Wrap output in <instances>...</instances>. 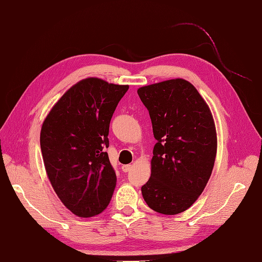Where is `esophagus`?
I'll use <instances>...</instances> for the list:
<instances>
[{"instance_id":"esophagus-1","label":"esophagus","mask_w":262,"mask_h":262,"mask_svg":"<svg viewBox=\"0 0 262 262\" xmlns=\"http://www.w3.org/2000/svg\"><path fill=\"white\" fill-rule=\"evenodd\" d=\"M121 168H122V171L127 172L132 169V165H123Z\"/></svg>"}]
</instances>
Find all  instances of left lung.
I'll list each match as a JSON object with an SVG mask.
<instances>
[{
    "instance_id": "obj_1",
    "label": "left lung",
    "mask_w": 262,
    "mask_h": 262,
    "mask_svg": "<svg viewBox=\"0 0 262 262\" xmlns=\"http://www.w3.org/2000/svg\"><path fill=\"white\" fill-rule=\"evenodd\" d=\"M138 95L157 140L142 196L151 210L179 214L194 204L211 177L217 147L213 116L195 87L182 78L140 87Z\"/></svg>"
}]
</instances>
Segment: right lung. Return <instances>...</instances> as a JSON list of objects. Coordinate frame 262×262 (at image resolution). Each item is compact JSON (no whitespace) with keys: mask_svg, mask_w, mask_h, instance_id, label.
I'll return each instance as SVG.
<instances>
[{"mask_svg":"<svg viewBox=\"0 0 262 262\" xmlns=\"http://www.w3.org/2000/svg\"><path fill=\"white\" fill-rule=\"evenodd\" d=\"M127 85L86 78L71 87L46 118L41 133L45 168L56 194L80 217L102 213L116 175L105 149L110 122Z\"/></svg>","mask_w":262,"mask_h":262,"instance_id":"right-lung-1","label":"right lung"}]
</instances>
